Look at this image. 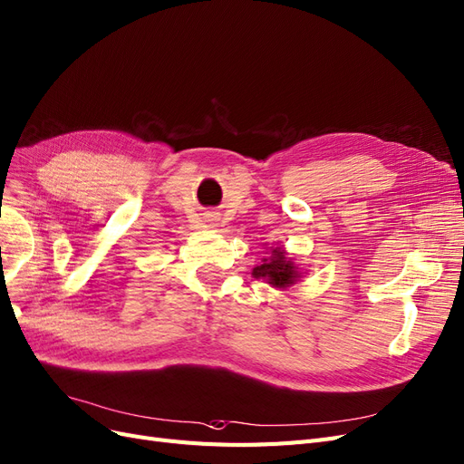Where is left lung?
Returning a JSON list of instances; mask_svg holds the SVG:
<instances>
[{
	"label": "left lung",
	"mask_w": 464,
	"mask_h": 464,
	"mask_svg": "<svg viewBox=\"0 0 464 464\" xmlns=\"http://www.w3.org/2000/svg\"><path fill=\"white\" fill-rule=\"evenodd\" d=\"M254 277H264L269 281V285H276V286H288L293 285L298 277V271L295 267V264L286 260V256L281 248L273 250L271 258H264V264L254 267L252 271Z\"/></svg>",
	"instance_id": "left-lung-1"
}]
</instances>
